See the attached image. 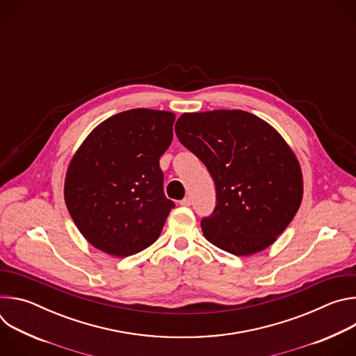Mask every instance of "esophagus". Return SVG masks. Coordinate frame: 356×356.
Masks as SVG:
<instances>
[{
    "instance_id": "1",
    "label": "esophagus",
    "mask_w": 356,
    "mask_h": 356,
    "mask_svg": "<svg viewBox=\"0 0 356 356\" xmlns=\"http://www.w3.org/2000/svg\"><path fill=\"white\" fill-rule=\"evenodd\" d=\"M180 206H183V207H188V206H191V200H190V197H184V198L180 201Z\"/></svg>"
}]
</instances>
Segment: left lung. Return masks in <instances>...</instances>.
<instances>
[{"label": "left lung", "mask_w": 356, "mask_h": 356, "mask_svg": "<svg viewBox=\"0 0 356 356\" xmlns=\"http://www.w3.org/2000/svg\"><path fill=\"white\" fill-rule=\"evenodd\" d=\"M175 131L216 183V209L201 220L207 241L236 257L270 246L302 200L301 168L282 135L242 110L186 113Z\"/></svg>", "instance_id": "8db88e82"}]
</instances>
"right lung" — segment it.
I'll list each match as a JSON object with an SVG mask.
<instances>
[{"label": "right lung", "mask_w": 356, "mask_h": 356, "mask_svg": "<svg viewBox=\"0 0 356 356\" xmlns=\"http://www.w3.org/2000/svg\"><path fill=\"white\" fill-rule=\"evenodd\" d=\"M175 120L169 111L128 110L95 127L77 149L66 173L65 201L94 248L125 258L159 238L175 209L159 166Z\"/></svg>", "instance_id": "1"}]
</instances>
